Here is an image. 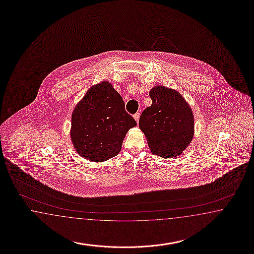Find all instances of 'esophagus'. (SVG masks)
I'll use <instances>...</instances> for the list:
<instances>
[{
  "mask_svg": "<svg viewBox=\"0 0 254 254\" xmlns=\"http://www.w3.org/2000/svg\"><path fill=\"white\" fill-rule=\"evenodd\" d=\"M134 119L136 121V123H138V121H139V113H135L134 115Z\"/></svg>",
  "mask_w": 254,
  "mask_h": 254,
  "instance_id": "1",
  "label": "esophagus"
}]
</instances>
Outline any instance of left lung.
Segmentation results:
<instances>
[{
  "label": "left lung",
  "mask_w": 254,
  "mask_h": 254,
  "mask_svg": "<svg viewBox=\"0 0 254 254\" xmlns=\"http://www.w3.org/2000/svg\"><path fill=\"white\" fill-rule=\"evenodd\" d=\"M149 96L152 105L141 114L139 127L150 151L161 158L178 157L194 135L191 108L178 91L164 85L154 86Z\"/></svg>",
  "instance_id": "1"
}]
</instances>
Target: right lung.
Listing matches in <instances>:
<instances>
[{
	"instance_id": "1",
	"label": "right lung",
	"mask_w": 254,
	"mask_h": 254,
	"mask_svg": "<svg viewBox=\"0 0 254 254\" xmlns=\"http://www.w3.org/2000/svg\"><path fill=\"white\" fill-rule=\"evenodd\" d=\"M71 119L70 137L75 151L94 162L117 156L126 134L136 125L108 81L91 86L74 107Z\"/></svg>"
}]
</instances>
